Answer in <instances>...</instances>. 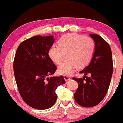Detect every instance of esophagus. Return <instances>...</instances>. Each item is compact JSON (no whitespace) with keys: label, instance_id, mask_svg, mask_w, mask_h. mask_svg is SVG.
<instances>
[{"label":"esophagus","instance_id":"34e87169","mask_svg":"<svg viewBox=\"0 0 123 123\" xmlns=\"http://www.w3.org/2000/svg\"><path fill=\"white\" fill-rule=\"evenodd\" d=\"M63 78H64V79H65V80L66 81H69V80H71V78H70V77H69V76H67V75H64V76H63Z\"/></svg>","mask_w":123,"mask_h":123}]
</instances>
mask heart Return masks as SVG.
Masks as SVG:
<instances>
[{
    "instance_id": "1",
    "label": "heart",
    "mask_w": 123,
    "mask_h": 123,
    "mask_svg": "<svg viewBox=\"0 0 123 123\" xmlns=\"http://www.w3.org/2000/svg\"><path fill=\"white\" fill-rule=\"evenodd\" d=\"M58 46H53L49 51L50 58L60 65L58 72L62 74H70L76 67L83 68L89 63L92 58L95 44L92 38L85 37L76 33L63 35L59 39Z\"/></svg>"
}]
</instances>
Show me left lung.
I'll use <instances>...</instances> for the list:
<instances>
[{"instance_id":"left-lung-1","label":"left lung","mask_w":123,"mask_h":123,"mask_svg":"<svg viewBox=\"0 0 123 123\" xmlns=\"http://www.w3.org/2000/svg\"><path fill=\"white\" fill-rule=\"evenodd\" d=\"M95 44V50L88 65L80 72L84 76L73 77L79 84L74 94V100L83 107L98 105L105 97L113 74V61L109 44L99 35L89 34ZM90 74L89 77L86 75Z\"/></svg>"}]
</instances>
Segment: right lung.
I'll return each instance as SVG.
<instances>
[{
    "label": "right lung",
    "mask_w": 123,
    "mask_h": 123,
    "mask_svg": "<svg viewBox=\"0 0 123 123\" xmlns=\"http://www.w3.org/2000/svg\"><path fill=\"white\" fill-rule=\"evenodd\" d=\"M54 36H35L19 45L14 60V76L19 94L32 108H50L57 101L55 90L65 84L62 76L49 77L57 70L49 57Z\"/></svg>",
    "instance_id": "add662e5"
}]
</instances>
